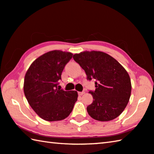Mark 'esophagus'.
<instances>
[{
  "mask_svg": "<svg viewBox=\"0 0 154 154\" xmlns=\"http://www.w3.org/2000/svg\"><path fill=\"white\" fill-rule=\"evenodd\" d=\"M83 94H85V92H83H83H78V94L80 95V96L83 95Z\"/></svg>",
  "mask_w": 154,
  "mask_h": 154,
  "instance_id": "obj_1",
  "label": "esophagus"
}]
</instances>
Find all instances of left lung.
Instances as JSON below:
<instances>
[{
    "label": "left lung",
    "instance_id": "8db88e82",
    "mask_svg": "<svg viewBox=\"0 0 154 154\" xmlns=\"http://www.w3.org/2000/svg\"><path fill=\"white\" fill-rule=\"evenodd\" d=\"M84 70L88 80L95 79L93 102L87 106L88 114L98 121L113 120L120 115L131 94V82L126 69L113 57L102 51H83L73 56Z\"/></svg>",
    "mask_w": 154,
    "mask_h": 154
}]
</instances>
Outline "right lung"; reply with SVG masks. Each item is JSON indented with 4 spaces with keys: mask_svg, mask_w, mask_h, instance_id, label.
<instances>
[{
    "mask_svg": "<svg viewBox=\"0 0 154 154\" xmlns=\"http://www.w3.org/2000/svg\"><path fill=\"white\" fill-rule=\"evenodd\" d=\"M72 57L70 52L49 51L36 59L25 75L26 98L44 120L60 121L67 118L77 100L76 91H64L58 88L62 72Z\"/></svg>",
    "mask_w": 154,
    "mask_h": 154,
    "instance_id": "add662e5",
    "label": "right lung"
}]
</instances>
